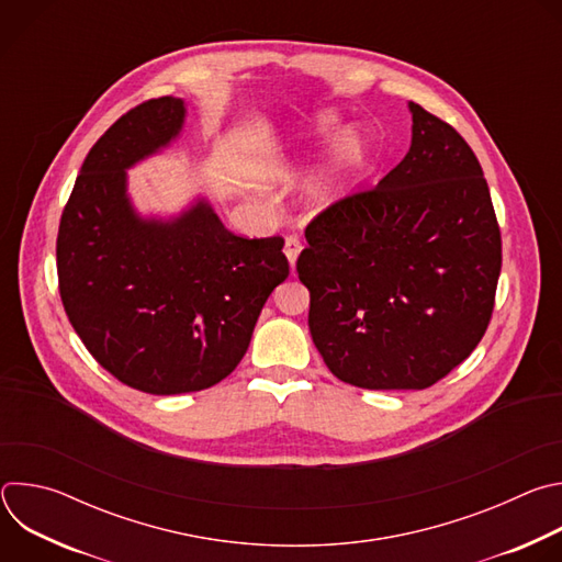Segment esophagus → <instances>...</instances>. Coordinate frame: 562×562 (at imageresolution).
<instances>
[{
	"mask_svg": "<svg viewBox=\"0 0 562 562\" xmlns=\"http://www.w3.org/2000/svg\"><path fill=\"white\" fill-rule=\"evenodd\" d=\"M300 251H302L300 239H297V237H286V243H284V256H286V260H289L291 273L295 271V260H297Z\"/></svg>",
	"mask_w": 562,
	"mask_h": 562,
	"instance_id": "34e87169",
	"label": "esophagus"
}]
</instances>
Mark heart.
<instances>
[{
    "instance_id": "obj_1",
    "label": "heart",
    "mask_w": 562,
    "mask_h": 562,
    "mask_svg": "<svg viewBox=\"0 0 562 562\" xmlns=\"http://www.w3.org/2000/svg\"><path fill=\"white\" fill-rule=\"evenodd\" d=\"M338 120L340 115L336 111H319L317 115H313L311 124L304 131L295 133L293 142H289L286 153H293L297 148L300 150L311 148L319 137H327L338 126ZM364 153H367L364 133L356 126L340 128L331 142V148L325 157L323 167L317 169V173L311 178L306 187V193H304L306 204L315 211H325L338 204L345 198L353 173L362 165Z\"/></svg>"
}]
</instances>
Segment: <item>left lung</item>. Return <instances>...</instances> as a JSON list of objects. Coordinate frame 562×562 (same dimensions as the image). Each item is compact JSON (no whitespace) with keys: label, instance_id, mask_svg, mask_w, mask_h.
Listing matches in <instances>:
<instances>
[{"label":"left lung","instance_id":"8db88e82","mask_svg":"<svg viewBox=\"0 0 562 562\" xmlns=\"http://www.w3.org/2000/svg\"><path fill=\"white\" fill-rule=\"evenodd\" d=\"M409 113L403 162L319 213L297 258L313 345L336 378L362 389H427L469 358L503 265L477 157L420 104Z\"/></svg>","mask_w":562,"mask_h":562}]
</instances>
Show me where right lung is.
<instances>
[{
  "mask_svg": "<svg viewBox=\"0 0 562 562\" xmlns=\"http://www.w3.org/2000/svg\"><path fill=\"white\" fill-rule=\"evenodd\" d=\"M184 120L173 95L122 115L89 150L57 233L72 329L109 373L153 395L224 380L289 276L282 237L233 235L204 198L171 217L135 209L126 171L169 148Z\"/></svg>",
  "mask_w": 562,
  "mask_h": 562,
  "instance_id": "obj_1",
  "label": "right lung"
}]
</instances>
